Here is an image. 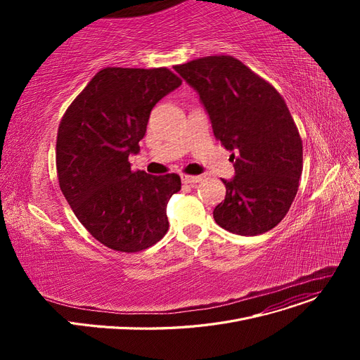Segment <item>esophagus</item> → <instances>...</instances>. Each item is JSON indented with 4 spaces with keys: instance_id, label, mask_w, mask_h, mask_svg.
Segmentation results:
<instances>
[{
    "instance_id": "1",
    "label": "esophagus",
    "mask_w": 360,
    "mask_h": 360,
    "mask_svg": "<svg viewBox=\"0 0 360 360\" xmlns=\"http://www.w3.org/2000/svg\"><path fill=\"white\" fill-rule=\"evenodd\" d=\"M181 179H182V182L184 184H197V182H200L201 181V176H191V175H182L181 176Z\"/></svg>"
}]
</instances>
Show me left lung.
<instances>
[{
  "label": "left lung",
  "instance_id": "left-lung-1",
  "mask_svg": "<svg viewBox=\"0 0 360 360\" xmlns=\"http://www.w3.org/2000/svg\"><path fill=\"white\" fill-rule=\"evenodd\" d=\"M174 70L200 96L214 137L232 151V179L213 212L242 236L273 229L289 212L302 175V140L280 93L231 55L204 56Z\"/></svg>",
  "mask_w": 360,
  "mask_h": 360
}]
</instances>
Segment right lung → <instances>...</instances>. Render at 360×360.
<instances>
[{
  "label": "right lung",
  "instance_id": "obj_1",
  "mask_svg": "<svg viewBox=\"0 0 360 360\" xmlns=\"http://www.w3.org/2000/svg\"><path fill=\"white\" fill-rule=\"evenodd\" d=\"M182 80L167 68L101 70L72 101L56 136V174L71 209L105 247L139 252L167 232L176 174L132 172L155 105Z\"/></svg>",
  "mask_w": 360,
  "mask_h": 360
}]
</instances>
